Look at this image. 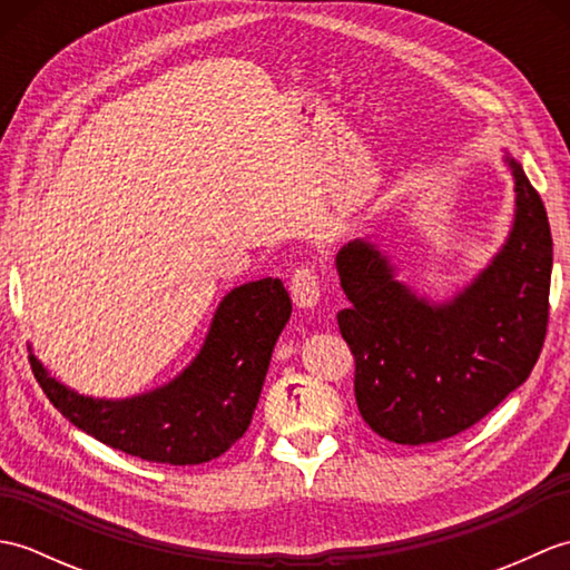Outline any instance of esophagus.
<instances>
[{"label": "esophagus", "mask_w": 570, "mask_h": 570, "mask_svg": "<svg viewBox=\"0 0 570 570\" xmlns=\"http://www.w3.org/2000/svg\"><path fill=\"white\" fill-rule=\"evenodd\" d=\"M292 298L298 308H313L321 301V282L313 266H301L294 272Z\"/></svg>", "instance_id": "obj_1"}]
</instances>
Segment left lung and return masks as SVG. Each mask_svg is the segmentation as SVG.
<instances>
[{
    "instance_id": "left-lung-1",
    "label": "left lung",
    "mask_w": 570,
    "mask_h": 570,
    "mask_svg": "<svg viewBox=\"0 0 570 570\" xmlns=\"http://www.w3.org/2000/svg\"><path fill=\"white\" fill-rule=\"evenodd\" d=\"M514 223L492 262L445 304L416 296L367 239L337 252L350 306L337 325L355 355L360 416L382 439L421 445L470 429L524 384L549 325L553 242L522 164Z\"/></svg>"
}]
</instances>
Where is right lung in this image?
Listing matches in <instances>:
<instances>
[{
    "instance_id": "add662e5",
    "label": "right lung",
    "mask_w": 570,
    "mask_h": 570,
    "mask_svg": "<svg viewBox=\"0 0 570 570\" xmlns=\"http://www.w3.org/2000/svg\"><path fill=\"white\" fill-rule=\"evenodd\" d=\"M288 316L292 298L282 278L233 288L190 365L159 390L127 399L82 396L51 377L33 355L29 360L48 402L72 426L149 463L198 465L223 455L249 429Z\"/></svg>"
}]
</instances>
